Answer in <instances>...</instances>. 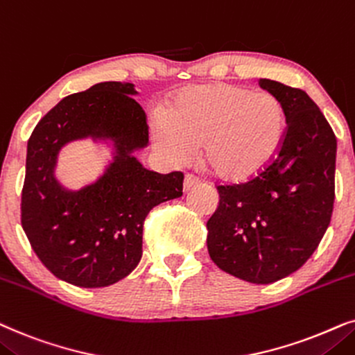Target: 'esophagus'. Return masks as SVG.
<instances>
[{
    "label": "esophagus",
    "instance_id": "1",
    "mask_svg": "<svg viewBox=\"0 0 355 355\" xmlns=\"http://www.w3.org/2000/svg\"><path fill=\"white\" fill-rule=\"evenodd\" d=\"M198 185H200V180H198L195 175L188 173L185 177V182H183V191H190Z\"/></svg>",
    "mask_w": 355,
    "mask_h": 355
}]
</instances>
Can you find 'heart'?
Here are the masks:
<instances>
[{
    "mask_svg": "<svg viewBox=\"0 0 355 355\" xmlns=\"http://www.w3.org/2000/svg\"><path fill=\"white\" fill-rule=\"evenodd\" d=\"M284 105L269 92L230 83L182 89L153 121L154 143L173 164H187L202 146L209 172L222 182L261 173L284 144Z\"/></svg>",
    "mask_w": 355,
    "mask_h": 355,
    "instance_id": "obj_1",
    "label": "heart"
}]
</instances>
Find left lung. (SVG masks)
<instances>
[{
    "label": "left lung",
    "mask_w": 355,
    "mask_h": 355,
    "mask_svg": "<svg viewBox=\"0 0 355 355\" xmlns=\"http://www.w3.org/2000/svg\"><path fill=\"white\" fill-rule=\"evenodd\" d=\"M284 105V144L258 177L217 187L207 252L222 271L271 284L305 264L328 229L334 205L336 136L309 94L259 79Z\"/></svg>",
    "instance_id": "8db88e82"
}]
</instances>
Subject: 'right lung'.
I'll use <instances>...</instances> for the list:
<instances>
[{"mask_svg": "<svg viewBox=\"0 0 355 355\" xmlns=\"http://www.w3.org/2000/svg\"><path fill=\"white\" fill-rule=\"evenodd\" d=\"M135 84L107 81L71 94L37 123L27 143L21 222L50 272L78 287L126 277L143 257V224L160 202L180 198L183 173L148 170L135 153L148 148ZM91 139L112 149L96 182L69 191L54 172L60 149Z\"/></svg>", "mask_w": 355, "mask_h": 355, "instance_id": "obj_1", "label": "right lung"}]
</instances>
